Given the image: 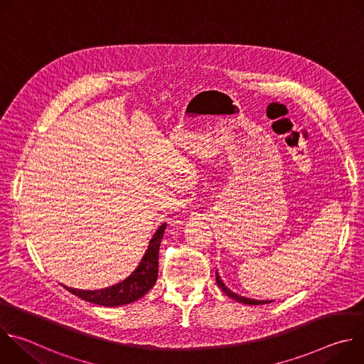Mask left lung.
I'll use <instances>...</instances> for the list:
<instances>
[{
    "instance_id": "1",
    "label": "left lung",
    "mask_w": 364,
    "mask_h": 364,
    "mask_svg": "<svg viewBox=\"0 0 364 364\" xmlns=\"http://www.w3.org/2000/svg\"><path fill=\"white\" fill-rule=\"evenodd\" d=\"M216 282H218V285L220 287V289L228 295V296H230L232 299H236L237 302H242V304H249V305H261V304H268V302H272V301H257V299H250V298H245V296H240V295H237V294H235V292H232L229 288H226V285L223 284V281L220 279V277H219V274L216 272Z\"/></svg>"
}]
</instances>
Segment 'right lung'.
Returning a JSON list of instances; mask_svg holds the SVG:
<instances>
[{"instance_id":"add662e5","label":"right lung","mask_w":364,"mask_h":364,"mask_svg":"<svg viewBox=\"0 0 364 364\" xmlns=\"http://www.w3.org/2000/svg\"><path fill=\"white\" fill-rule=\"evenodd\" d=\"M167 225H161L160 229L155 232L154 237L151 239L148 249L142 257L141 264L138 268L124 279L122 282L109 287V288H103L97 291H82V289H75L65 287L69 292L73 295L87 301L93 302L97 305L103 306H118V305H127L131 304L141 296H144L157 281L159 277V250H160V243L164 236Z\"/></svg>"}]
</instances>
